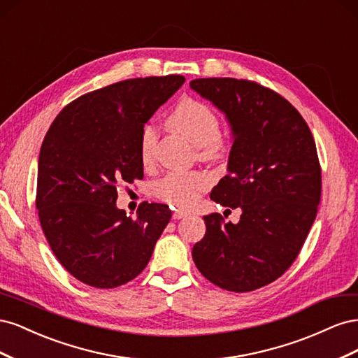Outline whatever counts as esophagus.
<instances>
[{
	"mask_svg": "<svg viewBox=\"0 0 358 358\" xmlns=\"http://www.w3.org/2000/svg\"><path fill=\"white\" fill-rule=\"evenodd\" d=\"M188 215H189V212H187V210L175 209V210H173V220H182V218H185V216H188Z\"/></svg>",
	"mask_w": 358,
	"mask_h": 358,
	"instance_id": "34e87169",
	"label": "esophagus"
}]
</instances>
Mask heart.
<instances>
[{
  "label": "heart",
  "mask_w": 358,
  "mask_h": 358,
  "mask_svg": "<svg viewBox=\"0 0 358 358\" xmlns=\"http://www.w3.org/2000/svg\"><path fill=\"white\" fill-rule=\"evenodd\" d=\"M170 125L185 136L199 148L204 159H218L225 154V140L220 136L221 122L208 104L196 99L182 100L169 117ZM157 145V129L154 125H145L140 136V159L145 166L150 164ZM209 178L200 171H170L155 182L154 192L162 200L180 208L196 201L200 194L209 187Z\"/></svg>",
  "instance_id": "1"
}]
</instances>
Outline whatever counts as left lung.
Returning <instances> with one entry per match:
<instances>
[{
  "mask_svg": "<svg viewBox=\"0 0 358 358\" xmlns=\"http://www.w3.org/2000/svg\"><path fill=\"white\" fill-rule=\"evenodd\" d=\"M191 90L220 109L233 146L210 199L241 208L237 224L204 216L192 248L200 273L220 288L246 292L282 276L297 258L321 199L317 146L305 119L278 92L251 80L196 79Z\"/></svg>",
  "mask_w": 358,
  "mask_h": 358,
  "instance_id": "obj_1",
  "label": "left lung"
}]
</instances>
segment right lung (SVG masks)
<instances>
[{
	"label": "right lung",
	"mask_w": 358,
	"mask_h": 358,
	"mask_svg": "<svg viewBox=\"0 0 358 358\" xmlns=\"http://www.w3.org/2000/svg\"><path fill=\"white\" fill-rule=\"evenodd\" d=\"M183 76L128 79L64 107L38 157V218L49 246L70 275L115 288L148 266L171 218L169 206L145 203L137 218L116 208L119 183L143 179L140 136Z\"/></svg>",
	"instance_id": "add662e5"
}]
</instances>
